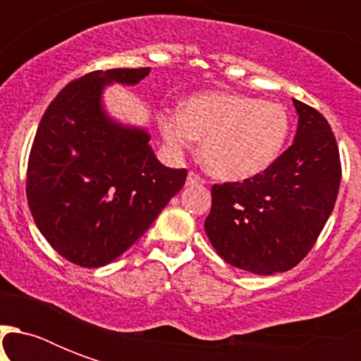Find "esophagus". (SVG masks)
Listing matches in <instances>:
<instances>
[{
  "label": "esophagus",
  "mask_w": 361,
  "mask_h": 361,
  "mask_svg": "<svg viewBox=\"0 0 361 361\" xmlns=\"http://www.w3.org/2000/svg\"><path fill=\"white\" fill-rule=\"evenodd\" d=\"M187 185H204V183H206V181L202 180V178H200V176L198 174H189L187 176V181H185Z\"/></svg>",
  "instance_id": "esophagus-1"
}]
</instances>
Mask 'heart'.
Segmentation results:
<instances>
[{
  "label": "heart",
  "mask_w": 361,
  "mask_h": 361,
  "mask_svg": "<svg viewBox=\"0 0 361 361\" xmlns=\"http://www.w3.org/2000/svg\"><path fill=\"white\" fill-rule=\"evenodd\" d=\"M159 129L176 153L202 140V161L221 180L241 181L268 170L288 138L290 116L275 101L240 93L208 92L192 95L181 112H161Z\"/></svg>",
  "instance_id": "b5f03b06"
}]
</instances>
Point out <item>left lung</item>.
I'll return each mask as SVG.
<instances>
[{
    "instance_id": "1",
    "label": "left lung",
    "mask_w": 361,
    "mask_h": 361,
    "mask_svg": "<svg viewBox=\"0 0 361 361\" xmlns=\"http://www.w3.org/2000/svg\"><path fill=\"white\" fill-rule=\"evenodd\" d=\"M292 103L298 114L292 146L262 174L212 187L204 223L219 257L257 275L286 271L311 251L341 183L331 127L302 101Z\"/></svg>"
}]
</instances>
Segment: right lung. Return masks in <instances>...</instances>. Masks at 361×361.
I'll return each mask as SVG.
<instances>
[{
    "label": "right lung",
    "mask_w": 361,
    "mask_h": 361,
    "mask_svg": "<svg viewBox=\"0 0 361 361\" xmlns=\"http://www.w3.org/2000/svg\"><path fill=\"white\" fill-rule=\"evenodd\" d=\"M149 69L95 71L71 82L42 116L27 163L37 228L69 262L101 268L123 255L185 183L153 153L144 127L104 109L112 84L136 86Z\"/></svg>",
    "instance_id": "1"
}]
</instances>
